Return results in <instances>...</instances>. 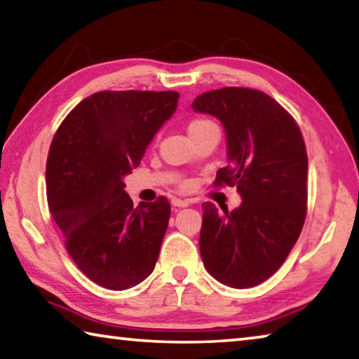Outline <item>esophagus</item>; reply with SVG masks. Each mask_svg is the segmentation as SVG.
Here are the masks:
<instances>
[{
  "mask_svg": "<svg viewBox=\"0 0 359 359\" xmlns=\"http://www.w3.org/2000/svg\"><path fill=\"white\" fill-rule=\"evenodd\" d=\"M172 205H175V208H187L188 204H190V201L188 199H182V198H172Z\"/></svg>",
  "mask_w": 359,
  "mask_h": 359,
  "instance_id": "34e87169",
  "label": "esophagus"
}]
</instances>
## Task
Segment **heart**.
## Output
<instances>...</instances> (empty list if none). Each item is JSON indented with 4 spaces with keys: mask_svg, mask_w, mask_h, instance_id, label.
Returning a JSON list of instances; mask_svg holds the SVG:
<instances>
[{
    "mask_svg": "<svg viewBox=\"0 0 359 359\" xmlns=\"http://www.w3.org/2000/svg\"><path fill=\"white\" fill-rule=\"evenodd\" d=\"M212 121L209 120H204V118H198V120H193L190 125H188V133L190 131H194V130H199V128H204V126L210 125Z\"/></svg>",
    "mask_w": 359,
    "mask_h": 359,
    "instance_id": "1",
    "label": "heart"
}]
</instances>
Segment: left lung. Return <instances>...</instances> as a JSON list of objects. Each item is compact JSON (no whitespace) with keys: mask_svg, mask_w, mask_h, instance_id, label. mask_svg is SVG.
I'll return each mask as SVG.
<instances>
[{"mask_svg":"<svg viewBox=\"0 0 359 359\" xmlns=\"http://www.w3.org/2000/svg\"><path fill=\"white\" fill-rule=\"evenodd\" d=\"M193 111L222 121L229 165L215 185L238 188L239 208L203 204L205 271L231 288H252L283 264L307 209V151L294 118L269 95L226 87L199 95Z\"/></svg>","mask_w":359,"mask_h":359,"instance_id":"obj_1","label":"left lung"}]
</instances>
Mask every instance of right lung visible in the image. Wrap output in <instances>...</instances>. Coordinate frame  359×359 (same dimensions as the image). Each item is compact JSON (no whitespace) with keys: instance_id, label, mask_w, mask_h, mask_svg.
<instances>
[{"instance_id":"right-lung-1","label":"right lung","mask_w":359,"mask_h":359,"mask_svg":"<svg viewBox=\"0 0 359 359\" xmlns=\"http://www.w3.org/2000/svg\"><path fill=\"white\" fill-rule=\"evenodd\" d=\"M179 96L93 93L68 114L48 150V209L79 269L107 290L136 287L155 269L171 205L158 198L135 208L123 177L172 117Z\"/></svg>"}]
</instances>
